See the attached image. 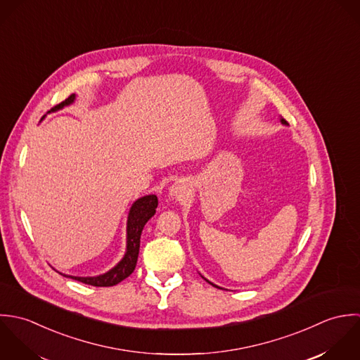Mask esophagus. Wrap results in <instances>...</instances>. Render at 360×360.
<instances>
[{
	"label": "esophagus",
	"instance_id": "1",
	"mask_svg": "<svg viewBox=\"0 0 360 360\" xmlns=\"http://www.w3.org/2000/svg\"><path fill=\"white\" fill-rule=\"evenodd\" d=\"M185 191H186V186H185L184 184L175 182V184L169 188V195H171L172 198H181V196H184Z\"/></svg>",
	"mask_w": 360,
	"mask_h": 360
}]
</instances>
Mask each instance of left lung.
Here are the masks:
<instances>
[{
  "label": "left lung",
  "instance_id": "1",
  "mask_svg": "<svg viewBox=\"0 0 360 360\" xmlns=\"http://www.w3.org/2000/svg\"><path fill=\"white\" fill-rule=\"evenodd\" d=\"M281 122H283V124H287V121H285V120H281ZM205 280H206V278H205ZM206 281H207V283H209V284H212V285H213V287H217V285H214V284H213V283H210V281H209V280H206ZM218 288V287H217Z\"/></svg>",
  "mask_w": 360,
  "mask_h": 360
}]
</instances>
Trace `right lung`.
Wrapping results in <instances>:
<instances>
[{
  "label": "right lung",
  "mask_w": 360,
  "mask_h": 360,
  "mask_svg": "<svg viewBox=\"0 0 360 360\" xmlns=\"http://www.w3.org/2000/svg\"><path fill=\"white\" fill-rule=\"evenodd\" d=\"M73 101H75V94H71L65 101L53 107L50 111H58L65 105L72 104ZM157 205H158V200L155 195L143 196L132 205L128 214V224H127V252L122 260L115 267H112L105 274H101L97 277H73V276H65V274L63 276L93 287H112L124 281L127 277H129L136 267L139 248H141V235H142L143 226L146 222L154 216Z\"/></svg>",
  "instance_id": "obj_1"
}]
</instances>
